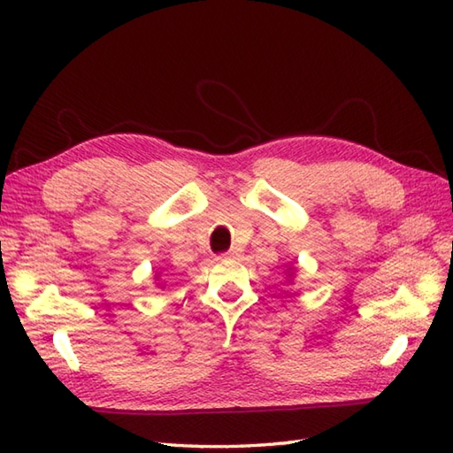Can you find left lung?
<instances>
[{"label": "left lung", "instance_id": "8db88e82", "mask_svg": "<svg viewBox=\"0 0 453 453\" xmlns=\"http://www.w3.org/2000/svg\"><path fill=\"white\" fill-rule=\"evenodd\" d=\"M159 278H161V274H156V280H159Z\"/></svg>", "mask_w": 453, "mask_h": 453}]
</instances>
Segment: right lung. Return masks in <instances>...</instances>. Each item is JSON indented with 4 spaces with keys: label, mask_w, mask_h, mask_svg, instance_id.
<instances>
[{
    "label": "right lung",
    "mask_w": 453,
    "mask_h": 453,
    "mask_svg": "<svg viewBox=\"0 0 453 453\" xmlns=\"http://www.w3.org/2000/svg\"><path fill=\"white\" fill-rule=\"evenodd\" d=\"M296 273H297V271H296V266H292V265L286 268V276H288V282H292V284H294V278H296Z\"/></svg>",
    "instance_id": "obj_1"
}]
</instances>
